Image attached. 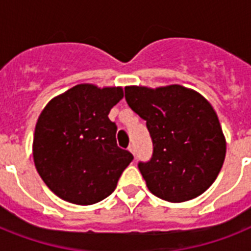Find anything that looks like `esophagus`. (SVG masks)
I'll list each match as a JSON object with an SVG mask.
<instances>
[{
    "mask_svg": "<svg viewBox=\"0 0 251 251\" xmlns=\"http://www.w3.org/2000/svg\"><path fill=\"white\" fill-rule=\"evenodd\" d=\"M127 150H129L130 152L133 153L134 156H135V152H137V150H135V146H134V145H130L129 147H127Z\"/></svg>",
    "mask_w": 251,
    "mask_h": 251,
    "instance_id": "1",
    "label": "esophagus"
}]
</instances>
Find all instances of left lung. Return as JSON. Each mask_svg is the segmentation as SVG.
Instances as JSON below:
<instances>
[{"instance_id":"1","label":"left lung","mask_w":251,"mask_h":251,"mask_svg":"<svg viewBox=\"0 0 251 251\" xmlns=\"http://www.w3.org/2000/svg\"><path fill=\"white\" fill-rule=\"evenodd\" d=\"M129 106L146 120L151 160L138 168L149 190L172 203L186 202L214 183L226 152L218 114L202 95L171 84L125 87Z\"/></svg>"}]
</instances>
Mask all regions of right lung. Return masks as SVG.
I'll list each match as a JSON object with an SVG mask.
<instances>
[{
    "label": "right lung",
    "instance_id": "obj_1",
    "mask_svg": "<svg viewBox=\"0 0 251 251\" xmlns=\"http://www.w3.org/2000/svg\"><path fill=\"white\" fill-rule=\"evenodd\" d=\"M122 98V87L82 83L45 105L35 127L33 161L57 197L88 206L114 191L133 160L117 146V126L108 118Z\"/></svg>",
    "mask_w": 251,
    "mask_h": 251
}]
</instances>
